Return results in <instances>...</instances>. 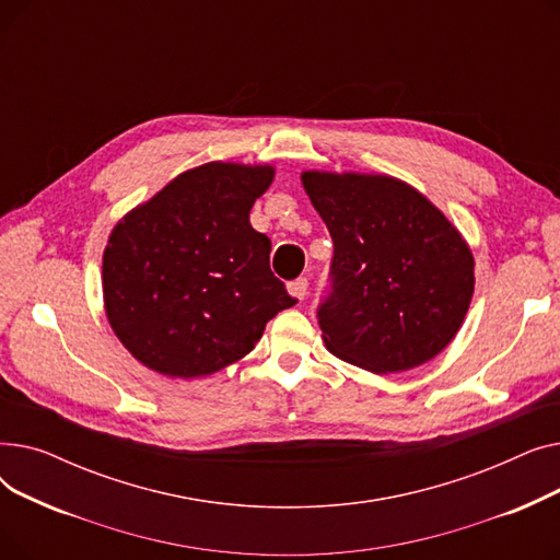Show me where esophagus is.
Returning <instances> with one entry per match:
<instances>
[{
	"label": "esophagus",
	"mask_w": 560,
	"mask_h": 560,
	"mask_svg": "<svg viewBox=\"0 0 560 560\" xmlns=\"http://www.w3.org/2000/svg\"><path fill=\"white\" fill-rule=\"evenodd\" d=\"M288 290H290V295L298 298L300 302L306 300V295H308V279H306V277H300V279H295V281H290V283H288Z\"/></svg>",
	"instance_id": "1"
}]
</instances>
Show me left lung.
<instances>
[{"label":"left lung","mask_w":560,"mask_h":560,"mask_svg":"<svg viewBox=\"0 0 560 560\" xmlns=\"http://www.w3.org/2000/svg\"><path fill=\"white\" fill-rule=\"evenodd\" d=\"M331 241V288L317 306L327 349L390 374L418 368L456 336L475 292V258L456 226L384 174L304 172Z\"/></svg>","instance_id":"8db88e82"}]
</instances>
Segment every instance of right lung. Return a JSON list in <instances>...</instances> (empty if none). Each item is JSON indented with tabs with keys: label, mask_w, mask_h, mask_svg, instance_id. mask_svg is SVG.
Instances as JSON below:
<instances>
[{
	"label": "right lung",
	"mask_w": 560,
	"mask_h": 560,
	"mask_svg": "<svg viewBox=\"0 0 560 560\" xmlns=\"http://www.w3.org/2000/svg\"><path fill=\"white\" fill-rule=\"evenodd\" d=\"M270 165L206 163L127 213L104 249V306L133 359L165 376L241 361L298 300L270 270L272 243L249 224Z\"/></svg>",
	"instance_id": "add662e5"
}]
</instances>
